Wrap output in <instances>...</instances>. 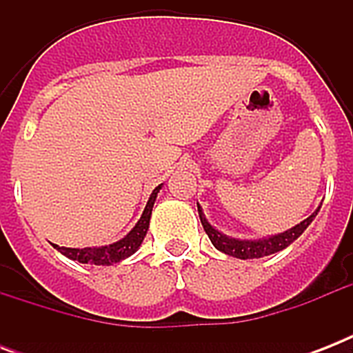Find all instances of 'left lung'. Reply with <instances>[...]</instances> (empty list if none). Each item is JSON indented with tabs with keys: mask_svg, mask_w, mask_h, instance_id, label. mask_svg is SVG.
Segmentation results:
<instances>
[{
	"mask_svg": "<svg viewBox=\"0 0 353 353\" xmlns=\"http://www.w3.org/2000/svg\"><path fill=\"white\" fill-rule=\"evenodd\" d=\"M321 209V207H319ZM319 209L313 212L312 216H307L306 220L301 221L299 225L291 227L288 231L280 232V234L268 236V238H260V240H240V238H231V236L221 234L220 231H216L214 227L210 225L207 218H205L203 210L198 203V212H199V220H201V225H203L205 232L209 234L212 245L218 249V251L225 252L229 256L240 258V260H249V258H262L269 256V254H274V252L282 251L288 245H291L293 241L306 231L307 225L312 223L313 218L317 216Z\"/></svg>",
	"mask_w": 353,
	"mask_h": 353,
	"instance_id": "left-lung-1",
	"label": "left lung"
}]
</instances>
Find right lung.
<instances>
[{"label": "right lung", "mask_w": 353, "mask_h": 353, "mask_svg": "<svg viewBox=\"0 0 353 353\" xmlns=\"http://www.w3.org/2000/svg\"><path fill=\"white\" fill-rule=\"evenodd\" d=\"M161 187H155L152 190L148 198V203L144 207L143 216L141 220L135 223L132 231L128 232L122 240L115 241V243H110V245L102 247H84V249H74V247H60L57 243H52L57 251H60L63 256L71 258V260H77L80 263H95V265H112V263H117L124 258L132 256L133 252L137 251L141 243H143L144 236L150 227V216H152V209H154L155 198L159 194Z\"/></svg>", "instance_id": "right-lung-1"}]
</instances>
